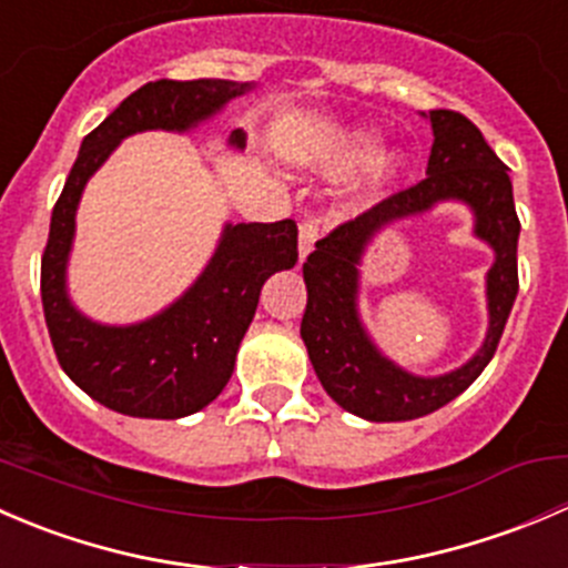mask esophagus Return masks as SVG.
Returning a JSON list of instances; mask_svg holds the SVG:
<instances>
[{"label":"esophagus","instance_id":"1","mask_svg":"<svg viewBox=\"0 0 568 568\" xmlns=\"http://www.w3.org/2000/svg\"><path fill=\"white\" fill-rule=\"evenodd\" d=\"M316 239H318V220L316 216H305V220L300 222V257L302 261L311 255Z\"/></svg>","mask_w":568,"mask_h":568}]
</instances>
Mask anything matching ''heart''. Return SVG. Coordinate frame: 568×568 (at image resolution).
I'll return each mask as SVG.
<instances>
[{
	"instance_id": "obj_1",
	"label": "heart",
	"mask_w": 568,
	"mask_h": 568,
	"mask_svg": "<svg viewBox=\"0 0 568 568\" xmlns=\"http://www.w3.org/2000/svg\"><path fill=\"white\" fill-rule=\"evenodd\" d=\"M376 148V134L368 129H335L329 134H321L311 145L294 153L296 162L307 164V168L318 170L324 175H346L354 168L365 162L363 175H359V194H371L379 186H385L390 178L398 173L400 168V153L398 151H376L375 156L369 155ZM372 159L368 160L367 156Z\"/></svg>"
}]
</instances>
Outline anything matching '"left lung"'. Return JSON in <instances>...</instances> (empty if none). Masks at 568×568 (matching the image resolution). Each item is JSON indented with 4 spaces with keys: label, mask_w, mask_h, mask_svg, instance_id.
I'll use <instances>...</instances> for the list:
<instances>
[{
    "label": "left lung",
    "mask_w": 568,
    "mask_h": 568,
    "mask_svg": "<svg viewBox=\"0 0 568 568\" xmlns=\"http://www.w3.org/2000/svg\"><path fill=\"white\" fill-rule=\"evenodd\" d=\"M426 118L434 131L426 178L337 225L329 236L316 242V250L302 266L307 307L300 332L318 382L337 406L374 423L432 415L467 390L495 357L519 291V216L508 168L486 145L478 125L464 114L432 109ZM445 199L469 204L476 216V235L496 250V263L487 273L490 329L479 352L462 369L443 377H415L375 348L358 318V263L376 232L406 215L425 213Z\"/></svg>",
    "instance_id": "obj_1"
}]
</instances>
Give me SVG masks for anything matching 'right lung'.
Masks as SVG:
<instances>
[{
	"instance_id": "right-lung-1",
	"label": "right lung",
	"mask_w": 568,
	"mask_h": 568,
	"mask_svg": "<svg viewBox=\"0 0 568 568\" xmlns=\"http://www.w3.org/2000/svg\"><path fill=\"white\" fill-rule=\"evenodd\" d=\"M252 88V82L227 79H159L142 84L84 136L51 211L49 242L40 261V296L51 346L73 385L120 415L175 420L194 415L225 390L263 283L300 257L296 222H227L209 266L173 305L140 324L109 326L79 313L68 296L65 272L84 183L125 136L156 129L181 134ZM244 142L242 129L231 131L227 145L242 151Z\"/></svg>"
}]
</instances>
